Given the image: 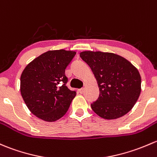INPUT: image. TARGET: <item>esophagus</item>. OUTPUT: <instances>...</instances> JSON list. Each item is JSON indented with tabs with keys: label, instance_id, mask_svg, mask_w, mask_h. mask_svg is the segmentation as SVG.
I'll list each match as a JSON object with an SVG mask.
<instances>
[{
	"label": "esophagus",
	"instance_id": "1",
	"mask_svg": "<svg viewBox=\"0 0 157 157\" xmlns=\"http://www.w3.org/2000/svg\"><path fill=\"white\" fill-rule=\"evenodd\" d=\"M79 92H80V94H83V92H84V88L80 89V90H79Z\"/></svg>",
	"mask_w": 157,
	"mask_h": 157
}]
</instances>
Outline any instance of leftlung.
Returning a JSON list of instances; mask_svg holds the SVG:
<instances>
[{
    "mask_svg": "<svg viewBox=\"0 0 157 157\" xmlns=\"http://www.w3.org/2000/svg\"><path fill=\"white\" fill-rule=\"evenodd\" d=\"M80 56L91 67L99 88V97L91 104L92 110L106 120L120 118L130 111L141 90L138 69L111 52L84 51Z\"/></svg>",
    "mask_w": 157,
    "mask_h": 157,
    "instance_id": "8db88e82",
    "label": "left lung"
}]
</instances>
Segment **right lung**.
<instances>
[{"instance_id": "1", "label": "right lung", "mask_w": 157, "mask_h": 157, "mask_svg": "<svg viewBox=\"0 0 157 157\" xmlns=\"http://www.w3.org/2000/svg\"><path fill=\"white\" fill-rule=\"evenodd\" d=\"M76 52L65 49L41 54L23 70L20 91L29 110L37 117L54 122L65 114L76 92L66 86L65 68Z\"/></svg>"}]
</instances>
